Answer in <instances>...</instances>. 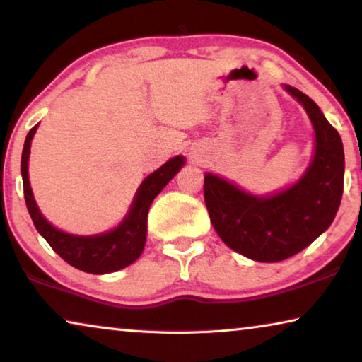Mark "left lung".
Instances as JSON below:
<instances>
[{"instance_id":"obj_1","label":"left lung","mask_w":362,"mask_h":362,"mask_svg":"<svg viewBox=\"0 0 362 362\" xmlns=\"http://www.w3.org/2000/svg\"><path fill=\"white\" fill-rule=\"evenodd\" d=\"M315 127V158L303 177L270 197L247 194L214 175L204 176L211 222L232 250L257 262H280L306 249L333 222L344 186V150L336 128L298 88L286 86Z\"/></svg>"}]
</instances>
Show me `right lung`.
<instances>
[{
    "label": "right lung",
    "instance_id": "1",
    "mask_svg": "<svg viewBox=\"0 0 362 362\" xmlns=\"http://www.w3.org/2000/svg\"><path fill=\"white\" fill-rule=\"evenodd\" d=\"M36 128L37 125L29 130L26 141H24L21 175L24 199H26L29 216H31L39 234L47 240L52 250L59 257H62L69 265L76 267V269L82 272H87V274H110V272L125 269V267L133 264L141 255L143 247H145L148 209H150L153 199L160 194L163 187L171 181V177L185 165V158H173V160L165 163L160 170L151 173L141 182L130 212H128L125 221L115 230L90 237L71 235L66 234V232L57 230L56 227L49 224L41 212H39L36 201L33 197L28 177V160L29 148H31V140L34 133H36Z\"/></svg>",
    "mask_w": 362,
    "mask_h": 362
}]
</instances>
